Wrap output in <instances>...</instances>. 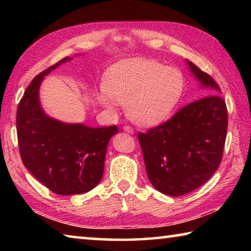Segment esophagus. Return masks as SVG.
Here are the masks:
<instances>
[{"label":"esophagus","mask_w":251,"mask_h":251,"mask_svg":"<svg viewBox=\"0 0 251 251\" xmlns=\"http://www.w3.org/2000/svg\"><path fill=\"white\" fill-rule=\"evenodd\" d=\"M123 130L126 131V133H128V134H135V130L131 128L130 126H124L123 127Z\"/></svg>","instance_id":"obj_1"}]
</instances>
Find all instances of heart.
<instances>
[{"mask_svg": "<svg viewBox=\"0 0 251 251\" xmlns=\"http://www.w3.org/2000/svg\"><path fill=\"white\" fill-rule=\"evenodd\" d=\"M185 91V77L174 67L144 58L121 61L104 76V91L97 100L112 112L118 103L126 105L127 116L139 126H154L166 121Z\"/></svg>", "mask_w": 251, "mask_h": 251, "instance_id": "obj_1", "label": "heart"}]
</instances>
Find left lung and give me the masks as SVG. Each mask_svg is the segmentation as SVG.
Instances as JSON below:
<instances>
[{
	"mask_svg": "<svg viewBox=\"0 0 251 251\" xmlns=\"http://www.w3.org/2000/svg\"><path fill=\"white\" fill-rule=\"evenodd\" d=\"M186 62L208 96L186 105L164 124L138 134L148 179L168 196L193 192L214 175L227 134V107L218 84Z\"/></svg>",
	"mask_w": 251,
	"mask_h": 251,
	"instance_id": "obj_1",
	"label": "left lung"
}]
</instances>
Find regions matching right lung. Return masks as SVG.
I'll return each mask as SVG.
<instances>
[{
    "label": "right lung",
    "instance_id": "1",
    "mask_svg": "<svg viewBox=\"0 0 251 251\" xmlns=\"http://www.w3.org/2000/svg\"><path fill=\"white\" fill-rule=\"evenodd\" d=\"M65 57L42 72L28 85L16 114V129L21 158L28 172L62 196L90 192L100 181L109 139L118 133L116 126L93 128L84 124H69L49 116L40 100L44 76Z\"/></svg>",
    "mask_w": 251,
    "mask_h": 251
}]
</instances>
